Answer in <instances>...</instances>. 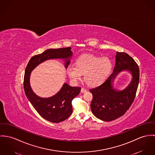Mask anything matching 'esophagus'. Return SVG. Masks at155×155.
Returning <instances> with one entry per match:
<instances>
[{
  "label": "esophagus",
  "instance_id": "1",
  "mask_svg": "<svg viewBox=\"0 0 155 155\" xmlns=\"http://www.w3.org/2000/svg\"><path fill=\"white\" fill-rule=\"evenodd\" d=\"M86 91H87V90H86V89L84 88H81V93H86Z\"/></svg>",
  "mask_w": 155,
  "mask_h": 155
}]
</instances>
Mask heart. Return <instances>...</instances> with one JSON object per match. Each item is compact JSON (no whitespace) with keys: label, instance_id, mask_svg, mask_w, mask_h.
<instances>
[{"label":"heart","instance_id":"b5f03b06","mask_svg":"<svg viewBox=\"0 0 155 155\" xmlns=\"http://www.w3.org/2000/svg\"><path fill=\"white\" fill-rule=\"evenodd\" d=\"M112 68V63L107 57L101 58L94 55L84 54L80 56L75 66H70L67 73L70 79L76 83L84 74V80L90 86L102 84L107 78Z\"/></svg>","mask_w":155,"mask_h":155}]
</instances>
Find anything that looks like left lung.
Listing matches in <instances>:
<instances>
[{"instance_id":"left-lung-1","label":"left lung","mask_w":155,"mask_h":155,"mask_svg":"<svg viewBox=\"0 0 155 155\" xmlns=\"http://www.w3.org/2000/svg\"><path fill=\"white\" fill-rule=\"evenodd\" d=\"M123 71H128L132 78L126 88L119 91L113 87V83ZM139 77V68L135 61L126 53L117 52L112 74L102 85L90 90L93 95L90 106L93 115L104 121L115 120L124 115L135 99Z\"/></svg>"}]
</instances>
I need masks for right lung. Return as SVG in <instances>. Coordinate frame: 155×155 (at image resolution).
<instances>
[{
  "label": "right lung",
  "instance_id": "right-lung-1",
  "mask_svg": "<svg viewBox=\"0 0 155 155\" xmlns=\"http://www.w3.org/2000/svg\"><path fill=\"white\" fill-rule=\"evenodd\" d=\"M73 52L71 48L49 49L41 54L33 56L25 71L24 88L27 97L39 115L47 120L58 123L67 119L72 113V101L78 96L81 87H72L65 83L61 90L49 97L38 96L30 86V75L35 67L49 59H63L67 69Z\"/></svg>",
  "mask_w": 155,
  "mask_h": 155
}]
</instances>
